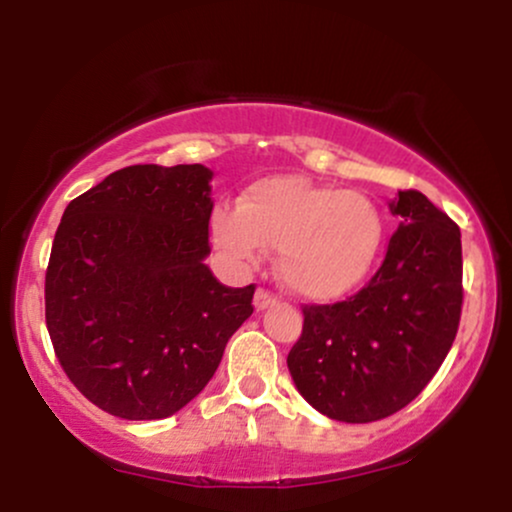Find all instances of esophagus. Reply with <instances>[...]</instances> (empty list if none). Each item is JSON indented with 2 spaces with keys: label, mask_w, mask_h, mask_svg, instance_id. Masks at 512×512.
<instances>
[{
  "label": "esophagus",
  "mask_w": 512,
  "mask_h": 512,
  "mask_svg": "<svg viewBox=\"0 0 512 512\" xmlns=\"http://www.w3.org/2000/svg\"><path fill=\"white\" fill-rule=\"evenodd\" d=\"M274 303H276V296H272V293L264 291V289H257V293H255V308L257 310L272 308Z\"/></svg>",
  "instance_id": "34e87169"
}]
</instances>
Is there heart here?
Segmentation results:
<instances>
[{
    "mask_svg": "<svg viewBox=\"0 0 512 512\" xmlns=\"http://www.w3.org/2000/svg\"><path fill=\"white\" fill-rule=\"evenodd\" d=\"M211 240L233 264H252L262 248L276 250L281 284L330 303L351 296L383 257L387 221L373 199L320 185L301 175L252 182L238 209L211 214Z\"/></svg>",
    "mask_w": 512,
    "mask_h": 512,
    "instance_id": "1",
    "label": "heart"
}]
</instances>
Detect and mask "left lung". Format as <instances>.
I'll return each instance as SVG.
<instances>
[{"mask_svg": "<svg viewBox=\"0 0 512 512\" xmlns=\"http://www.w3.org/2000/svg\"><path fill=\"white\" fill-rule=\"evenodd\" d=\"M399 228L373 279L346 301L303 305L291 378L320 414L370 424L431 383L462 315L460 226L416 190L390 204Z\"/></svg>", "mask_w": 512, "mask_h": 512, "instance_id": "left-lung-1", "label": "left lung"}]
</instances>
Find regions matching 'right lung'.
<instances>
[{"label": "right lung", "mask_w": 512, "mask_h": 512, "mask_svg": "<svg viewBox=\"0 0 512 512\" xmlns=\"http://www.w3.org/2000/svg\"><path fill=\"white\" fill-rule=\"evenodd\" d=\"M211 170L129 166L64 209L45 272V322L88 402L127 421L166 419L219 368L252 315L255 284L223 286L211 252Z\"/></svg>", "instance_id": "1"}]
</instances>
